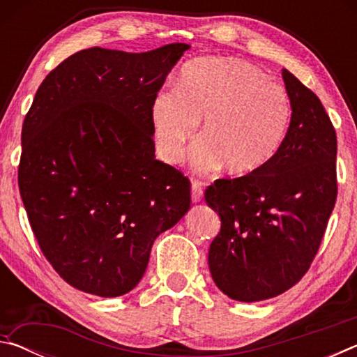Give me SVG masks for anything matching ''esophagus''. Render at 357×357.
Segmentation results:
<instances>
[{
	"label": "esophagus",
	"instance_id": "1",
	"mask_svg": "<svg viewBox=\"0 0 357 357\" xmlns=\"http://www.w3.org/2000/svg\"><path fill=\"white\" fill-rule=\"evenodd\" d=\"M203 183L202 181H198V179H193L192 181V202L193 203H198V202H202V198H203Z\"/></svg>",
	"mask_w": 357,
	"mask_h": 357
}]
</instances>
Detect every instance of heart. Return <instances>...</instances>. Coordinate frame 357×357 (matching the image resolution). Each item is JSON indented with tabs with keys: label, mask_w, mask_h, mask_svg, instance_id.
<instances>
[{
	"label": "heart",
	"mask_w": 357,
	"mask_h": 357,
	"mask_svg": "<svg viewBox=\"0 0 357 357\" xmlns=\"http://www.w3.org/2000/svg\"><path fill=\"white\" fill-rule=\"evenodd\" d=\"M291 99L263 70L234 58H202L184 66L173 91L151 105L157 153L168 164L183 159L202 121L193 164L249 174L279 153L291 123Z\"/></svg>",
	"instance_id": "heart-1"
}]
</instances>
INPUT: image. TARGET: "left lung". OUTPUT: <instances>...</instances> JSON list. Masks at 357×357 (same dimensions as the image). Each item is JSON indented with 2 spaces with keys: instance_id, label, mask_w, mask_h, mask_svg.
Wrapping results in <instances>:
<instances>
[{
  "instance_id": "left-lung-1",
  "label": "left lung",
  "mask_w": 357,
  "mask_h": 357,
  "mask_svg": "<svg viewBox=\"0 0 357 357\" xmlns=\"http://www.w3.org/2000/svg\"><path fill=\"white\" fill-rule=\"evenodd\" d=\"M291 123L259 170L215 179L204 200L220 217L209 247L211 275L241 302L275 298L309 271L337 200V135L318 96L282 70Z\"/></svg>"
}]
</instances>
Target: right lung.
Masks as SVG:
<instances>
[{"label":"right lung","mask_w":357,"mask_h":357,"mask_svg":"<svg viewBox=\"0 0 357 357\" xmlns=\"http://www.w3.org/2000/svg\"><path fill=\"white\" fill-rule=\"evenodd\" d=\"M187 44L91 47L40 83L22 128L19 189L48 263L80 291L138 285L154 239L190 208V181L154 157L151 105Z\"/></svg>","instance_id":"right-lung-1"}]
</instances>
